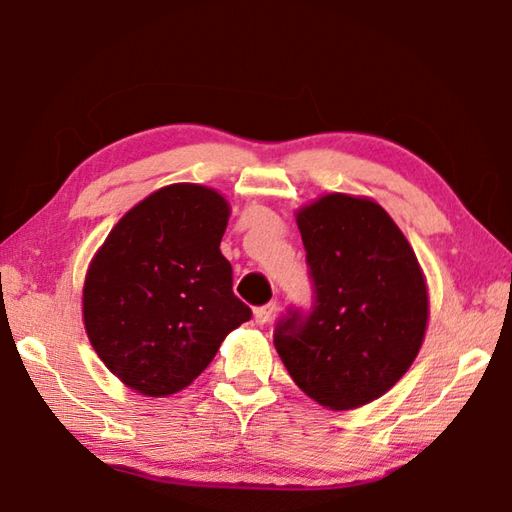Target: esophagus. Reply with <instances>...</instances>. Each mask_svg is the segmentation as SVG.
<instances>
[{"instance_id":"esophagus-1","label":"esophagus","mask_w":512,"mask_h":512,"mask_svg":"<svg viewBox=\"0 0 512 512\" xmlns=\"http://www.w3.org/2000/svg\"><path fill=\"white\" fill-rule=\"evenodd\" d=\"M275 311H277V302H268V305H264V307H257V309H255L257 325L271 323L273 316H275Z\"/></svg>"}]
</instances>
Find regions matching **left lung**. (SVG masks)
I'll return each mask as SVG.
<instances>
[{
  "instance_id": "left-lung-1",
  "label": "left lung",
  "mask_w": 512,
  "mask_h": 512,
  "mask_svg": "<svg viewBox=\"0 0 512 512\" xmlns=\"http://www.w3.org/2000/svg\"><path fill=\"white\" fill-rule=\"evenodd\" d=\"M298 228L314 305L277 320L275 350L311 400L357 409L393 388L418 357L427 284L402 230L370 198L327 194L302 207Z\"/></svg>"
}]
</instances>
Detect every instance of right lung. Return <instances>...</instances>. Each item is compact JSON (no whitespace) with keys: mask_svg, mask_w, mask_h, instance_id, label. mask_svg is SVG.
<instances>
[{"mask_svg":"<svg viewBox=\"0 0 512 512\" xmlns=\"http://www.w3.org/2000/svg\"><path fill=\"white\" fill-rule=\"evenodd\" d=\"M230 205L203 185L162 187L121 216L83 287L85 332L112 375L167 397L210 366L253 316L221 255Z\"/></svg>","mask_w":512,"mask_h":512,"instance_id":"1","label":"right lung"}]
</instances>
